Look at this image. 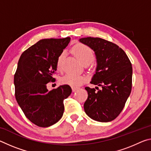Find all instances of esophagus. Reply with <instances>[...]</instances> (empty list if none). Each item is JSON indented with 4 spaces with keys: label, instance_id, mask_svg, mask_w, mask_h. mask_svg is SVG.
<instances>
[{
    "label": "esophagus",
    "instance_id": "obj_1",
    "mask_svg": "<svg viewBox=\"0 0 151 151\" xmlns=\"http://www.w3.org/2000/svg\"><path fill=\"white\" fill-rule=\"evenodd\" d=\"M78 89V88H76V87H72V90L73 92H75Z\"/></svg>",
    "mask_w": 151,
    "mask_h": 151
}]
</instances>
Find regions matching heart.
Wrapping results in <instances>:
<instances>
[{
	"instance_id": "b5f03b06",
	"label": "heart",
	"mask_w": 151,
	"mask_h": 151,
	"mask_svg": "<svg viewBox=\"0 0 151 151\" xmlns=\"http://www.w3.org/2000/svg\"><path fill=\"white\" fill-rule=\"evenodd\" d=\"M73 52L76 57L85 65H88L94 58V53L91 48L84 44H77L73 48ZM65 52L63 51L58 56L57 60V68L60 70L63 67V63L65 57ZM87 78L84 75H76L66 74L60 79V82L65 85H68L73 87H77L85 83Z\"/></svg>"
}]
</instances>
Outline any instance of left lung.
I'll use <instances>...</instances> for the list:
<instances>
[{
    "mask_svg": "<svg viewBox=\"0 0 151 151\" xmlns=\"http://www.w3.org/2000/svg\"><path fill=\"white\" fill-rule=\"evenodd\" d=\"M80 42L95 52L97 67L91 84L101 86L85 87L88 98L84 104L86 114L94 121L110 122L123 109L132 89V64L118 45L101 38H82Z\"/></svg>",
    "mask_w": 151,
    "mask_h": 151,
    "instance_id": "1",
    "label": "left lung"
}]
</instances>
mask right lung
Segmentation results:
<instances>
[{"instance_id": "1", "label": "right lung", "mask_w": 151, "mask_h": 151, "mask_svg": "<svg viewBox=\"0 0 151 151\" xmlns=\"http://www.w3.org/2000/svg\"><path fill=\"white\" fill-rule=\"evenodd\" d=\"M70 38L42 39L20 56L14 76L15 98L27 118L38 127L57 122L64 113V100L72 92L68 85L50 91L47 84L55 81L58 56Z\"/></svg>"}]
</instances>
